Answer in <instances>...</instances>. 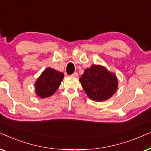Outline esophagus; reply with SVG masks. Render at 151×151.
Segmentation results:
<instances>
[{"instance_id": "34e87169", "label": "esophagus", "mask_w": 151, "mask_h": 151, "mask_svg": "<svg viewBox=\"0 0 151 151\" xmlns=\"http://www.w3.org/2000/svg\"><path fill=\"white\" fill-rule=\"evenodd\" d=\"M71 77L77 78H78V73H76V72H75V73H73V74H72V75H71Z\"/></svg>"}]
</instances>
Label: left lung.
Listing matches in <instances>:
<instances>
[{
	"mask_svg": "<svg viewBox=\"0 0 151 151\" xmlns=\"http://www.w3.org/2000/svg\"><path fill=\"white\" fill-rule=\"evenodd\" d=\"M79 80L87 96L96 102L109 100L118 87L116 75L100 65H92L86 69Z\"/></svg>",
	"mask_w": 151,
	"mask_h": 151,
	"instance_id": "obj_1",
	"label": "left lung"
}]
</instances>
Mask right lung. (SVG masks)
<instances>
[{
	"label": "right lung",
	"mask_w": 151,
	"mask_h": 151,
	"mask_svg": "<svg viewBox=\"0 0 151 151\" xmlns=\"http://www.w3.org/2000/svg\"><path fill=\"white\" fill-rule=\"evenodd\" d=\"M64 77L62 72L51 67L46 68L34 84L36 94L40 98L51 96L58 88Z\"/></svg>",
	"instance_id": "right-lung-1"
}]
</instances>
